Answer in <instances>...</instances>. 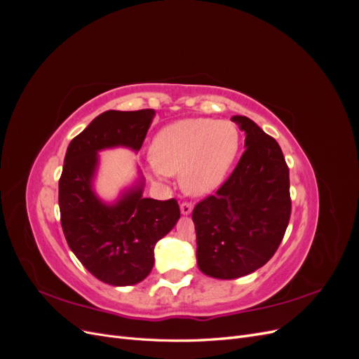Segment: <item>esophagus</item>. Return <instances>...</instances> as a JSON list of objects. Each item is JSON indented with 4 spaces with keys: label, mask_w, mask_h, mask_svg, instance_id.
Instances as JSON below:
<instances>
[{
    "label": "esophagus",
    "mask_w": 359,
    "mask_h": 359,
    "mask_svg": "<svg viewBox=\"0 0 359 359\" xmlns=\"http://www.w3.org/2000/svg\"><path fill=\"white\" fill-rule=\"evenodd\" d=\"M180 210H181L182 215H189L191 212V210H193V205L190 202H182L180 205Z\"/></svg>",
    "instance_id": "1"
}]
</instances>
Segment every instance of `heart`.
<instances>
[{
    "label": "heart",
    "instance_id": "heart-1",
    "mask_svg": "<svg viewBox=\"0 0 359 359\" xmlns=\"http://www.w3.org/2000/svg\"><path fill=\"white\" fill-rule=\"evenodd\" d=\"M238 148L240 130L226 119H180L163 127L151 144L149 177L163 182L178 173L181 189L203 196L219 189L229 173Z\"/></svg>",
    "mask_w": 359,
    "mask_h": 359
}]
</instances>
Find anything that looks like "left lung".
Wrapping results in <instances>:
<instances>
[{
  "label": "left lung",
  "mask_w": 359,
  "mask_h": 359,
  "mask_svg": "<svg viewBox=\"0 0 359 359\" xmlns=\"http://www.w3.org/2000/svg\"><path fill=\"white\" fill-rule=\"evenodd\" d=\"M245 151L223 186L194 206L198 266L232 280L255 273L274 256L290 219L289 168L274 137L235 115Z\"/></svg>",
  "instance_id": "1"
}]
</instances>
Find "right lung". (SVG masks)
<instances>
[{
	"label": "right lung",
	"instance_id": "obj_1",
	"mask_svg": "<svg viewBox=\"0 0 359 359\" xmlns=\"http://www.w3.org/2000/svg\"><path fill=\"white\" fill-rule=\"evenodd\" d=\"M153 109L106 111L76 136L60 178V212L64 236L79 262L103 283L132 286L154 266V247L180 219L175 199L144 198L145 180L107 203L94 190L99 153L124 147L140 149L153 121Z\"/></svg>",
	"mask_w": 359,
	"mask_h": 359
}]
</instances>
